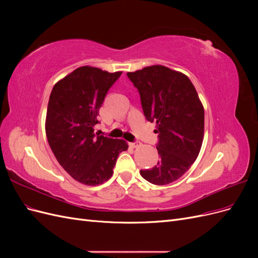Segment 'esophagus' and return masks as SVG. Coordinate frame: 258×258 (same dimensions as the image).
Returning <instances> with one entry per match:
<instances>
[{"instance_id":"1","label":"esophagus","mask_w":258,"mask_h":258,"mask_svg":"<svg viewBox=\"0 0 258 258\" xmlns=\"http://www.w3.org/2000/svg\"><path fill=\"white\" fill-rule=\"evenodd\" d=\"M140 145H141V143H140L139 141H136V142H131V143H130V146H131V147H134V148H136V147H139Z\"/></svg>"}]
</instances>
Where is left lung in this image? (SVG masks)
<instances>
[{
    "label": "left lung",
    "instance_id": "left-lung-1",
    "mask_svg": "<svg viewBox=\"0 0 258 258\" xmlns=\"http://www.w3.org/2000/svg\"><path fill=\"white\" fill-rule=\"evenodd\" d=\"M127 76L140 93L145 118L157 124L160 159L140 173L155 185L172 183L197 159L204 141L205 110L198 93L188 77L167 67H146Z\"/></svg>",
    "mask_w": 258,
    "mask_h": 258
}]
</instances>
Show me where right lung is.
Returning a JSON list of instances; mask_svg holds the SVG:
<instances>
[{
    "instance_id": "add662e5",
    "label": "right lung",
    "mask_w": 258,
    "mask_h": 258,
    "mask_svg": "<svg viewBox=\"0 0 258 258\" xmlns=\"http://www.w3.org/2000/svg\"><path fill=\"white\" fill-rule=\"evenodd\" d=\"M120 75L81 67L59 81L50 93L45 126L49 146L61 167L85 185L107 181L118 155L128 148L123 140L93 132L106 93Z\"/></svg>"
}]
</instances>
